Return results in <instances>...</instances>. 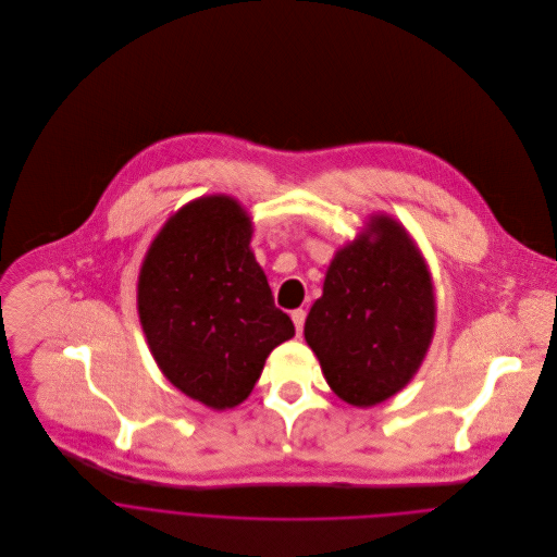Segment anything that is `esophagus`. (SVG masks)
I'll list each match as a JSON object with an SVG mask.
<instances>
[{"label": "esophagus", "mask_w": 557, "mask_h": 557, "mask_svg": "<svg viewBox=\"0 0 557 557\" xmlns=\"http://www.w3.org/2000/svg\"><path fill=\"white\" fill-rule=\"evenodd\" d=\"M290 319H293V323H295V330H297V334L301 336V332H304V321H306V310H293L290 312Z\"/></svg>", "instance_id": "1"}]
</instances>
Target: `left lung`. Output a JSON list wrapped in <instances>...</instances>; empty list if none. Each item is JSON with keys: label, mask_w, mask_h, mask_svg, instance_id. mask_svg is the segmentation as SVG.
<instances>
[{"label": "left lung", "mask_w": 557, "mask_h": 557, "mask_svg": "<svg viewBox=\"0 0 557 557\" xmlns=\"http://www.w3.org/2000/svg\"><path fill=\"white\" fill-rule=\"evenodd\" d=\"M435 332L429 267L387 214L336 251L304 336L330 389L351 407H374L405 389Z\"/></svg>", "instance_id": "8db88e82"}]
</instances>
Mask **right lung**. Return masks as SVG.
Here are the masks:
<instances>
[{
  "mask_svg": "<svg viewBox=\"0 0 557 557\" xmlns=\"http://www.w3.org/2000/svg\"><path fill=\"white\" fill-rule=\"evenodd\" d=\"M251 234L236 199L201 197L165 221L139 269L137 312L154 362L178 392L214 411L247 400L267 356L295 336Z\"/></svg>",
  "mask_w": 557,
  "mask_h": 557,
  "instance_id": "add662e5",
  "label": "right lung"
}]
</instances>
